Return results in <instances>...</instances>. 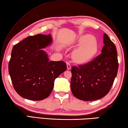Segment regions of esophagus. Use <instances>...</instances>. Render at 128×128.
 Instances as JSON below:
<instances>
[{
  "label": "esophagus",
  "instance_id": "34e87169",
  "mask_svg": "<svg viewBox=\"0 0 128 128\" xmlns=\"http://www.w3.org/2000/svg\"><path fill=\"white\" fill-rule=\"evenodd\" d=\"M66 66H67V69H68V70H70V69H71V66L69 62H66Z\"/></svg>",
  "mask_w": 128,
  "mask_h": 128
}]
</instances>
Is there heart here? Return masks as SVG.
I'll use <instances>...</instances> for the list:
<instances>
[{
  "label": "heart",
  "instance_id": "obj_1",
  "mask_svg": "<svg viewBox=\"0 0 128 128\" xmlns=\"http://www.w3.org/2000/svg\"><path fill=\"white\" fill-rule=\"evenodd\" d=\"M76 46L78 47L73 52L72 58L77 63L84 64L90 61L98 51V44L96 39L90 34L81 36Z\"/></svg>",
  "mask_w": 128,
  "mask_h": 128
}]
</instances>
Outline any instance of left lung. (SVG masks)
<instances>
[{
    "label": "left lung",
    "instance_id": "1",
    "mask_svg": "<svg viewBox=\"0 0 128 128\" xmlns=\"http://www.w3.org/2000/svg\"><path fill=\"white\" fill-rule=\"evenodd\" d=\"M100 55L86 64L73 66L71 70L70 88L78 99L93 101L106 96L118 74V64L116 47L107 35Z\"/></svg>",
    "mask_w": 128,
    "mask_h": 128
}]
</instances>
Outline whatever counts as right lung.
Instances as JSON below:
<instances>
[{
	"label": "right lung",
	"mask_w": 128,
	"mask_h": 128,
	"mask_svg": "<svg viewBox=\"0 0 128 128\" xmlns=\"http://www.w3.org/2000/svg\"><path fill=\"white\" fill-rule=\"evenodd\" d=\"M52 42L51 35L30 36L15 44L8 70L16 92L24 98L40 100L53 90L55 80L66 70L62 61H49L43 49Z\"/></svg>",
	"instance_id": "obj_1"
}]
</instances>
